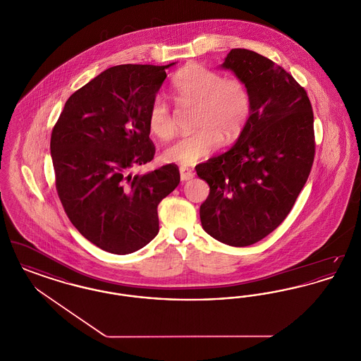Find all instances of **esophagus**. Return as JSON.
<instances>
[{"mask_svg": "<svg viewBox=\"0 0 361 361\" xmlns=\"http://www.w3.org/2000/svg\"><path fill=\"white\" fill-rule=\"evenodd\" d=\"M193 177H195V173L192 172L190 169L185 168V166L180 168V178H181V181H188V180H192Z\"/></svg>", "mask_w": 361, "mask_h": 361, "instance_id": "obj_1", "label": "esophagus"}]
</instances>
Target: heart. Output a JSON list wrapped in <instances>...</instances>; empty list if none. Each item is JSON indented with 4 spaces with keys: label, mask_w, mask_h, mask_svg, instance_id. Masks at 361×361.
<instances>
[{
    "label": "heart",
    "mask_w": 361,
    "mask_h": 361,
    "mask_svg": "<svg viewBox=\"0 0 361 361\" xmlns=\"http://www.w3.org/2000/svg\"><path fill=\"white\" fill-rule=\"evenodd\" d=\"M172 90L180 105H196L193 126L199 130L178 137L164 150L168 162L193 165L216 152L224 140L235 142L252 114V96L240 78L224 77L200 63H188L180 70L173 78ZM147 123L161 139L174 134L172 112L162 97L153 100Z\"/></svg>",
    "instance_id": "1"
}]
</instances>
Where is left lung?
Returning <instances> with one entry per match:
<instances>
[{
  "label": "left lung",
  "instance_id": "obj_1",
  "mask_svg": "<svg viewBox=\"0 0 361 361\" xmlns=\"http://www.w3.org/2000/svg\"><path fill=\"white\" fill-rule=\"evenodd\" d=\"M224 69L252 96V114L235 145L196 166L209 185L202 226L230 246H249L287 218L314 162V115L305 87L257 52L233 49Z\"/></svg>",
  "mask_w": 361,
  "mask_h": 361
}]
</instances>
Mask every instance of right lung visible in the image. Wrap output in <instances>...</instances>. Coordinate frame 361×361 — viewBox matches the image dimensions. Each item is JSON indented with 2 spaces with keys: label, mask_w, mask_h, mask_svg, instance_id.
<instances>
[{
  "label": "right lung",
  "mask_w": 361,
  "mask_h": 361,
  "mask_svg": "<svg viewBox=\"0 0 361 361\" xmlns=\"http://www.w3.org/2000/svg\"><path fill=\"white\" fill-rule=\"evenodd\" d=\"M173 65L105 70L70 96L52 128L61 203L73 226L105 252L128 255L153 240L158 204L180 183L173 164L130 173L154 158L147 115Z\"/></svg>",
  "instance_id": "right-lung-1"
}]
</instances>
